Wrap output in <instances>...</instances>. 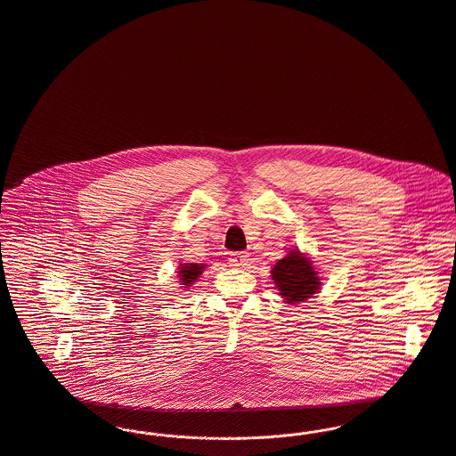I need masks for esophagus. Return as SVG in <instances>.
<instances>
[{
	"label": "esophagus",
	"instance_id": "esophagus-1",
	"mask_svg": "<svg viewBox=\"0 0 456 456\" xmlns=\"http://www.w3.org/2000/svg\"><path fill=\"white\" fill-rule=\"evenodd\" d=\"M248 260H250V258H248V253H231V256H229V265H231V267H245V265H248Z\"/></svg>",
	"mask_w": 456,
	"mask_h": 456
}]
</instances>
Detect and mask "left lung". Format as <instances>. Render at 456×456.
<instances>
[{
  "label": "left lung",
  "instance_id": "1",
  "mask_svg": "<svg viewBox=\"0 0 456 456\" xmlns=\"http://www.w3.org/2000/svg\"><path fill=\"white\" fill-rule=\"evenodd\" d=\"M271 278L280 296L290 304L303 303L322 285L313 262L299 250H290L278 260L271 269Z\"/></svg>",
  "mask_w": 456,
  "mask_h": 456
}]
</instances>
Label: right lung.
<instances>
[{"mask_svg": "<svg viewBox=\"0 0 456 456\" xmlns=\"http://www.w3.org/2000/svg\"><path fill=\"white\" fill-rule=\"evenodd\" d=\"M178 269H180V271H178L180 285H183V289H187V287H192L194 281H198V278H200L201 273H203L204 264L187 262V264H182Z\"/></svg>", "mask_w": 456, "mask_h": 456, "instance_id": "1", "label": "right lung"}]
</instances>
